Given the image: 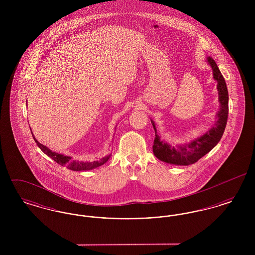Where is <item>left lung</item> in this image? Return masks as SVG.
I'll return each mask as SVG.
<instances>
[{
	"instance_id": "1",
	"label": "left lung",
	"mask_w": 255,
	"mask_h": 255,
	"mask_svg": "<svg viewBox=\"0 0 255 255\" xmlns=\"http://www.w3.org/2000/svg\"><path fill=\"white\" fill-rule=\"evenodd\" d=\"M206 60L213 71V78L217 81L219 93L220 109L217 113V122L214 126L207 131L204 135L198 137L188 144L178 147L171 146L168 143L161 141L157 133L155 123L151 121L155 130V139L153 144L154 155L164 162L176 165H189L193 164L201 158H203L209 151L217 145L227 125L229 116V93L226 81L219 70L216 62L211 57Z\"/></svg>"
}]
</instances>
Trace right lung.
<instances>
[{"label":"right lung","instance_id":"right-lung-1","mask_svg":"<svg viewBox=\"0 0 255 255\" xmlns=\"http://www.w3.org/2000/svg\"><path fill=\"white\" fill-rule=\"evenodd\" d=\"M32 133V136L35 140V142L37 143L38 147L47 155L49 156V158H52L54 161H56L58 164H60L62 166H67L69 169L73 170V171H86V170H92L97 168L98 166H101L102 164H104L108 159H109L111 155L109 156H106L104 158H101V159H98V160H95V161H79V160H73L72 159L71 157L69 156H64L62 154H58L56 152H52L51 150H49V148L47 146L43 145L41 144L38 140H36V138L34 137L33 133Z\"/></svg>","mask_w":255,"mask_h":255}]
</instances>
